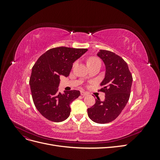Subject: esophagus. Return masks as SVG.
Segmentation results:
<instances>
[{"mask_svg":"<svg viewBox=\"0 0 160 160\" xmlns=\"http://www.w3.org/2000/svg\"><path fill=\"white\" fill-rule=\"evenodd\" d=\"M81 95L82 96H85L88 95V92H85V91H81Z\"/></svg>","mask_w":160,"mask_h":160,"instance_id":"esophagus-1","label":"esophagus"}]
</instances>
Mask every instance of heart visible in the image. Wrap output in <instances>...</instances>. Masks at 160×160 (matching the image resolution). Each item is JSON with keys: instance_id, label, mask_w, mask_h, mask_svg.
I'll return each mask as SVG.
<instances>
[{"instance_id": "1", "label": "heart", "mask_w": 160, "mask_h": 160, "mask_svg": "<svg viewBox=\"0 0 160 160\" xmlns=\"http://www.w3.org/2000/svg\"><path fill=\"white\" fill-rule=\"evenodd\" d=\"M99 63H101V61L98 59V58L96 57H91L88 59V66L91 65H94V64H96V63H99Z\"/></svg>"}]
</instances>
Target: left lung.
Here are the masks:
<instances>
[{"label":"left lung","instance_id":"obj_1","mask_svg":"<svg viewBox=\"0 0 160 160\" xmlns=\"http://www.w3.org/2000/svg\"><path fill=\"white\" fill-rule=\"evenodd\" d=\"M98 55L106 67L105 77L98 91L103 92V101L95 99V103L88 109L89 118L98 123H108L117 118L129 99L133 81L127 62L115 53L100 50Z\"/></svg>","mask_w":160,"mask_h":160}]
</instances>
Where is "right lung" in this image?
Returning a JSON list of instances; mask_svg holds the SVG:
<instances>
[{
	"label": "right lung",
	"mask_w": 160,
	"mask_h": 160,
	"mask_svg": "<svg viewBox=\"0 0 160 160\" xmlns=\"http://www.w3.org/2000/svg\"><path fill=\"white\" fill-rule=\"evenodd\" d=\"M88 51L66 47L52 48L38 58L33 65L29 80L33 103L43 117L54 122L68 118L70 103L80 91L58 92L60 77H68L72 63Z\"/></svg>",
	"instance_id": "obj_1"
}]
</instances>
